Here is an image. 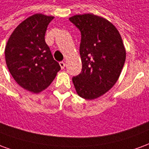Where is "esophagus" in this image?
<instances>
[{
    "label": "esophagus",
    "instance_id": "obj_1",
    "mask_svg": "<svg viewBox=\"0 0 149 149\" xmlns=\"http://www.w3.org/2000/svg\"><path fill=\"white\" fill-rule=\"evenodd\" d=\"M59 64H60V66H61V69H64V68H65V62L61 61V62H60Z\"/></svg>",
    "mask_w": 149,
    "mask_h": 149
}]
</instances>
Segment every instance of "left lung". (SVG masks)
I'll use <instances>...</instances> for the list:
<instances>
[{
	"mask_svg": "<svg viewBox=\"0 0 149 149\" xmlns=\"http://www.w3.org/2000/svg\"><path fill=\"white\" fill-rule=\"evenodd\" d=\"M69 20L81 33L82 70L72 82L80 97L94 100L110 90L119 79L126 59L125 45L117 29L105 18L85 13Z\"/></svg>",
	"mask_w": 149,
	"mask_h": 149,
	"instance_id": "8db88e82",
	"label": "left lung"
}]
</instances>
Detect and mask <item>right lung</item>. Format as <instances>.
I'll return each mask as SVG.
<instances>
[{"label": "right lung", "mask_w": 149, "mask_h": 149, "mask_svg": "<svg viewBox=\"0 0 149 149\" xmlns=\"http://www.w3.org/2000/svg\"><path fill=\"white\" fill-rule=\"evenodd\" d=\"M53 18L41 13L28 17L15 29L5 46L8 71L21 88L33 93L49 87L61 69L45 40Z\"/></svg>", "instance_id": "1"}]
</instances>
